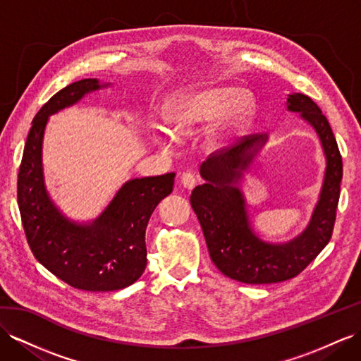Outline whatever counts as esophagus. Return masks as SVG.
Listing matches in <instances>:
<instances>
[{"label": "esophagus", "mask_w": 361, "mask_h": 361, "mask_svg": "<svg viewBox=\"0 0 361 361\" xmlns=\"http://www.w3.org/2000/svg\"><path fill=\"white\" fill-rule=\"evenodd\" d=\"M181 184L186 189H193L197 186V183H198V178L195 177V175H193L192 172H184L183 175H181Z\"/></svg>", "instance_id": "esophagus-1"}]
</instances>
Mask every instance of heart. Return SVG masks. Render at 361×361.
<instances>
[{"label":"heart","mask_w":361,"mask_h":361,"mask_svg":"<svg viewBox=\"0 0 361 361\" xmlns=\"http://www.w3.org/2000/svg\"><path fill=\"white\" fill-rule=\"evenodd\" d=\"M253 99L245 90L230 85H215L186 92L172 100L166 109V120L172 131L189 135L206 128L226 111L219 131H227L250 113Z\"/></svg>","instance_id":"heart-1"}]
</instances>
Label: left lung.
I'll return each mask as SVG.
<instances>
[{
  "label": "left lung",
  "instance_id": "8db88e82",
  "mask_svg": "<svg viewBox=\"0 0 361 361\" xmlns=\"http://www.w3.org/2000/svg\"><path fill=\"white\" fill-rule=\"evenodd\" d=\"M288 109L298 111L316 129L326 155V173L319 204L307 230L283 245L265 244L248 226L244 200L236 183L250 164L265 135L250 134L239 145L209 155L201 166L206 184L193 189L190 204L204 233L212 261L230 279L261 285L293 279L316 259L332 236L336 224L340 181L343 175L341 155L328 118L305 94H291Z\"/></svg>",
  "mask_w": 361,
  "mask_h": 361
}]
</instances>
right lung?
<instances>
[{
  "label": "right lung",
  "mask_w": 361,
  "mask_h": 361,
  "mask_svg": "<svg viewBox=\"0 0 361 361\" xmlns=\"http://www.w3.org/2000/svg\"><path fill=\"white\" fill-rule=\"evenodd\" d=\"M97 88V79L70 84L35 116L18 172V206L27 243L45 269L78 290L116 291L145 271L146 227L157 204L172 192L175 173L126 183L91 226L71 224L59 214L42 180L44 128L50 114Z\"/></svg>",
  "instance_id": "add662e5"
}]
</instances>
